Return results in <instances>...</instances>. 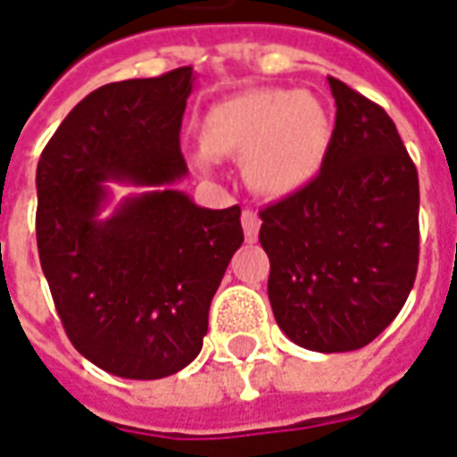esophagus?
I'll return each instance as SVG.
<instances>
[{"mask_svg": "<svg viewBox=\"0 0 457 457\" xmlns=\"http://www.w3.org/2000/svg\"><path fill=\"white\" fill-rule=\"evenodd\" d=\"M242 228L246 235V242H256L258 229H261V218L253 208H244L242 211Z\"/></svg>", "mask_w": 457, "mask_h": 457, "instance_id": "34e87169", "label": "esophagus"}]
</instances>
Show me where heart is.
Masks as SVG:
<instances>
[{"label":"heart","mask_w":457,"mask_h":457,"mask_svg":"<svg viewBox=\"0 0 457 457\" xmlns=\"http://www.w3.org/2000/svg\"><path fill=\"white\" fill-rule=\"evenodd\" d=\"M206 158H244L253 192L285 199L318 179L332 146V118L315 95L244 89L211 104L199 120Z\"/></svg>","instance_id":"b5f03b06"}]
</instances>
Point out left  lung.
Wrapping results in <instances>:
<instances>
[{
	"label": "left lung",
	"mask_w": 457,
	"mask_h": 457,
	"mask_svg": "<svg viewBox=\"0 0 457 457\" xmlns=\"http://www.w3.org/2000/svg\"><path fill=\"white\" fill-rule=\"evenodd\" d=\"M337 104L329 156L315 182L261 211L268 296L299 346L344 353L391 325L420 258L418 168L396 125L368 96L327 78Z\"/></svg>",
	"instance_id": "left-lung-1"
}]
</instances>
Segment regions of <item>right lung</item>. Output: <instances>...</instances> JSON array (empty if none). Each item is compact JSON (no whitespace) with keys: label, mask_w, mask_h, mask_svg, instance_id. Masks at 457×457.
I'll return each instance as SVG.
<instances>
[{"label":"right lung","mask_w":457,"mask_h":457,"mask_svg":"<svg viewBox=\"0 0 457 457\" xmlns=\"http://www.w3.org/2000/svg\"><path fill=\"white\" fill-rule=\"evenodd\" d=\"M192 66L111 82L75 106L37 163V251L68 339L125 379L175 375L199 355L208 308L242 246V208L196 206L179 128ZM109 179L146 186L109 219Z\"/></svg>","instance_id":"obj_1"}]
</instances>
